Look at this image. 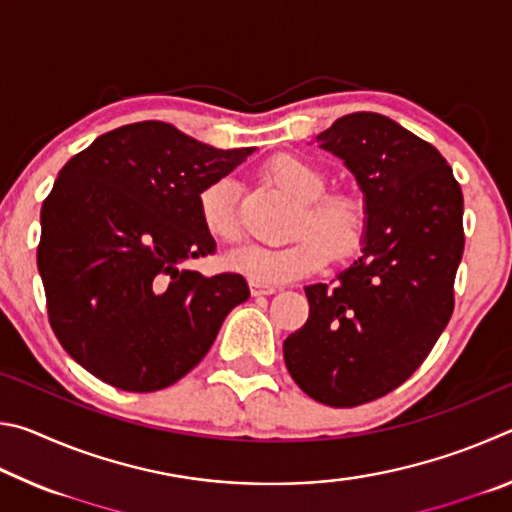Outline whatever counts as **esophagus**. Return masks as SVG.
<instances>
[{
  "label": "esophagus",
  "mask_w": 512,
  "mask_h": 512,
  "mask_svg": "<svg viewBox=\"0 0 512 512\" xmlns=\"http://www.w3.org/2000/svg\"><path fill=\"white\" fill-rule=\"evenodd\" d=\"M277 287H273V284H259V282H250V293L253 296H271V293H275Z\"/></svg>",
  "instance_id": "obj_1"
}]
</instances>
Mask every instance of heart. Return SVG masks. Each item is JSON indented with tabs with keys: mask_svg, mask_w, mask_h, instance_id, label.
<instances>
[{
	"mask_svg": "<svg viewBox=\"0 0 512 512\" xmlns=\"http://www.w3.org/2000/svg\"><path fill=\"white\" fill-rule=\"evenodd\" d=\"M264 176L275 187L300 201L289 246L271 248L248 244L232 250L228 266L259 284H282L318 273L329 255L350 257L366 244L370 230V205L357 189L325 192L327 178L314 162L300 155L280 153L264 164ZM198 212L205 230L219 241L239 239L235 214V185L221 178L198 196Z\"/></svg>",
	"mask_w": 512,
	"mask_h": 512,
	"instance_id": "heart-1",
	"label": "heart"
}]
</instances>
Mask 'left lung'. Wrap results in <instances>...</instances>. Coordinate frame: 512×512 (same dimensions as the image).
Instances as JSON below:
<instances>
[{"mask_svg":"<svg viewBox=\"0 0 512 512\" xmlns=\"http://www.w3.org/2000/svg\"><path fill=\"white\" fill-rule=\"evenodd\" d=\"M316 142L357 178L370 230L357 262L305 287L309 318L284 361L309 397L350 409L404 384L452 318L463 192L443 155L377 112L336 119Z\"/></svg>","mask_w":512,"mask_h":512,"instance_id":"left-lung-1","label":"left lung"}]
</instances>
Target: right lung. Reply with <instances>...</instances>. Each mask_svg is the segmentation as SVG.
Wrapping results in <instances>:
<instances>
[{"mask_svg":"<svg viewBox=\"0 0 512 512\" xmlns=\"http://www.w3.org/2000/svg\"><path fill=\"white\" fill-rule=\"evenodd\" d=\"M253 151L137 121L60 169L40 212L38 271L56 339L94 377L131 393L176 384L248 300L239 273L185 264L216 250L198 196Z\"/></svg>","mask_w":512,"mask_h":512,"instance_id":"add662e5","label":"right lung"}]
</instances>
